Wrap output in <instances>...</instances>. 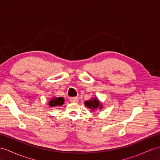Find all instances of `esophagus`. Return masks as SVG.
<instances>
[{"label": "esophagus", "mask_w": 160, "mask_h": 160, "mask_svg": "<svg viewBox=\"0 0 160 160\" xmlns=\"http://www.w3.org/2000/svg\"><path fill=\"white\" fill-rule=\"evenodd\" d=\"M78 101V97H72L70 99V101L72 102V103H76Z\"/></svg>", "instance_id": "34e87169"}]
</instances>
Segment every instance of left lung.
<instances>
[{"label": "left lung", "mask_w": 160, "mask_h": 160, "mask_svg": "<svg viewBox=\"0 0 160 160\" xmlns=\"http://www.w3.org/2000/svg\"><path fill=\"white\" fill-rule=\"evenodd\" d=\"M84 105L88 108L91 109L92 111H94V110H95L97 108H99L101 109H102V107H103L102 104L100 103L99 99H97V98H93L91 100L85 101Z\"/></svg>", "instance_id": "obj_1"}]
</instances>
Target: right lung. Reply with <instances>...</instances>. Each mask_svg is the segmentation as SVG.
<instances>
[{
    "label": "right lung",
    "instance_id": "add662e5",
    "mask_svg": "<svg viewBox=\"0 0 160 160\" xmlns=\"http://www.w3.org/2000/svg\"><path fill=\"white\" fill-rule=\"evenodd\" d=\"M64 103V99L63 97H53L51 100L49 101L48 105L51 107H55V106H61Z\"/></svg>",
    "mask_w": 160,
    "mask_h": 160
}]
</instances>
